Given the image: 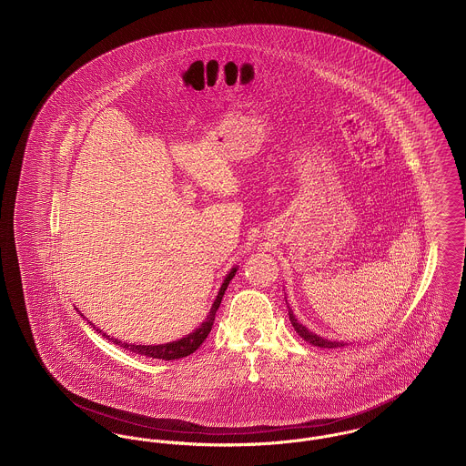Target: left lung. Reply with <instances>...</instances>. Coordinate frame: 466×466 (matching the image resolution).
I'll list each match as a JSON object with an SVG mask.
<instances>
[{
    "instance_id": "1",
    "label": "left lung",
    "mask_w": 466,
    "mask_h": 466,
    "mask_svg": "<svg viewBox=\"0 0 466 466\" xmlns=\"http://www.w3.org/2000/svg\"><path fill=\"white\" fill-rule=\"evenodd\" d=\"M289 321H291V325H293V329H295V332L299 333L304 340H308V342L312 344V346H318V348H329V350H335V348H342V346H346L344 342L329 340V339H323V337H319V335H316V333L309 332L304 325H300V323L297 321V318L293 316V310L289 309Z\"/></svg>"
}]
</instances>
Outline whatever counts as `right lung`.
Segmentation results:
<instances>
[{
    "label": "right lung",
    "mask_w": 466,
    "mask_h": 466,
    "mask_svg": "<svg viewBox=\"0 0 466 466\" xmlns=\"http://www.w3.org/2000/svg\"><path fill=\"white\" fill-rule=\"evenodd\" d=\"M236 270H238V267H234V268L227 274V278L223 279L222 289H220L217 299H215V302H213V308L209 310L208 318L202 321V325H200L199 329H196L194 332L188 333L187 337H183V339H179V340L167 342V344H158V346H141V344L136 346V344L122 342V340H118V339H110V335H106V333H103V335H105L108 340H111L113 344H118L120 348H124V350H127V351H133L136 355L158 358V360H179V358L192 355L196 350H199L200 344L206 340V337L211 332L213 321H215V314H217V310H218L220 304H222L223 293H225V289L228 287L230 279L236 276ZM82 316H84V314H82ZM94 329H96V327H94ZM96 330L101 333L99 329H96Z\"/></svg>",
    "instance_id": "add662e5"
}]
</instances>
